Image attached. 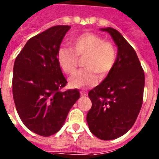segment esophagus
Segmentation results:
<instances>
[{
    "mask_svg": "<svg viewBox=\"0 0 159 159\" xmlns=\"http://www.w3.org/2000/svg\"><path fill=\"white\" fill-rule=\"evenodd\" d=\"M80 95L81 96H87L88 94H87V92H80Z\"/></svg>",
    "mask_w": 159,
    "mask_h": 159,
    "instance_id": "esophagus-1",
    "label": "esophagus"
}]
</instances>
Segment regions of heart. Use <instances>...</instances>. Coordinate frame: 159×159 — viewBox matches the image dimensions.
<instances>
[{
  "label": "heart",
  "instance_id": "1",
  "mask_svg": "<svg viewBox=\"0 0 159 159\" xmlns=\"http://www.w3.org/2000/svg\"><path fill=\"white\" fill-rule=\"evenodd\" d=\"M71 50L60 47L57 52V61L64 73L71 75L75 72L79 59L84 58V69L77 71L69 78V85L72 88L94 86L99 80L109 75L117 60L115 46L104 41L101 36L85 32L72 38L70 42Z\"/></svg>",
  "mask_w": 159,
  "mask_h": 159
}]
</instances>
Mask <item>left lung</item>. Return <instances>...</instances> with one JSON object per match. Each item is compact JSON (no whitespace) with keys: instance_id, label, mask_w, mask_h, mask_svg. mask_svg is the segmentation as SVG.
I'll return each instance as SVG.
<instances>
[{"instance_id":"left-lung-1","label":"left lung","mask_w":159,"mask_h":159,"mask_svg":"<svg viewBox=\"0 0 159 159\" xmlns=\"http://www.w3.org/2000/svg\"><path fill=\"white\" fill-rule=\"evenodd\" d=\"M118 47L111 72L88 93L92 106L87 122L92 134L102 140L121 137L132 127L142 107L145 75L134 48L116 29H100Z\"/></svg>"}]
</instances>
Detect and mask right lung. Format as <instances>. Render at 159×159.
Instances as JSON below:
<instances>
[{"instance_id": "obj_1", "label": "right lung", "mask_w": 159, "mask_h": 159, "mask_svg": "<svg viewBox=\"0 0 159 159\" xmlns=\"http://www.w3.org/2000/svg\"><path fill=\"white\" fill-rule=\"evenodd\" d=\"M68 25H57L28 40L14 63L12 95L24 124L39 135H52L63 127L79 90L60 92L67 84L57 52Z\"/></svg>"}]
</instances>
